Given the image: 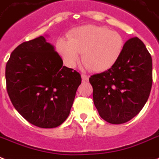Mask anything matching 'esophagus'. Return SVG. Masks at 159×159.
Wrapping results in <instances>:
<instances>
[{"instance_id": "esophagus-1", "label": "esophagus", "mask_w": 159, "mask_h": 159, "mask_svg": "<svg viewBox=\"0 0 159 159\" xmlns=\"http://www.w3.org/2000/svg\"><path fill=\"white\" fill-rule=\"evenodd\" d=\"M89 76L88 75H86V74H82V80H83V82H87L88 80H89Z\"/></svg>"}]
</instances>
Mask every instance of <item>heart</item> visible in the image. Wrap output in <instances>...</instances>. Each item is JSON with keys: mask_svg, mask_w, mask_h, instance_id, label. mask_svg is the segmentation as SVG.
<instances>
[{"mask_svg": "<svg viewBox=\"0 0 159 159\" xmlns=\"http://www.w3.org/2000/svg\"><path fill=\"white\" fill-rule=\"evenodd\" d=\"M124 48L121 34L106 27L85 25L74 29L69 39H59L56 49L68 67L76 66L83 53L84 66L94 71H103L112 67Z\"/></svg>", "mask_w": 159, "mask_h": 159, "instance_id": "b5f03b06", "label": "heart"}]
</instances>
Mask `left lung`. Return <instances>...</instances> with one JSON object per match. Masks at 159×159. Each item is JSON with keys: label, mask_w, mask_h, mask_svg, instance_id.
<instances>
[{"label": "left lung", "mask_w": 159, "mask_h": 159, "mask_svg": "<svg viewBox=\"0 0 159 159\" xmlns=\"http://www.w3.org/2000/svg\"><path fill=\"white\" fill-rule=\"evenodd\" d=\"M93 103L102 119L110 124L129 121L148 99L152 83V61L137 37L125 42L112 67L91 76Z\"/></svg>", "instance_id": "1"}]
</instances>
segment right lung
I'll list each match as a JSON object with an SVG mask.
<instances>
[{
	"label": "right lung",
	"mask_w": 159,
	"mask_h": 159,
	"mask_svg": "<svg viewBox=\"0 0 159 159\" xmlns=\"http://www.w3.org/2000/svg\"><path fill=\"white\" fill-rule=\"evenodd\" d=\"M23 42L6 66L7 90L15 109L40 128L57 127L66 120L82 82L76 70L63 66L45 38Z\"/></svg>",
	"instance_id": "obj_1"
}]
</instances>
